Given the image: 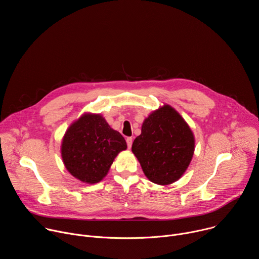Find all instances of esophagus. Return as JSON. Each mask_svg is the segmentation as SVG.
<instances>
[{
	"label": "esophagus",
	"mask_w": 259,
	"mask_h": 259,
	"mask_svg": "<svg viewBox=\"0 0 259 259\" xmlns=\"http://www.w3.org/2000/svg\"><path fill=\"white\" fill-rule=\"evenodd\" d=\"M126 142H127V146H128V149H131V146H132V142H133V139H132V137H127V138H126Z\"/></svg>",
	"instance_id": "obj_1"
}]
</instances>
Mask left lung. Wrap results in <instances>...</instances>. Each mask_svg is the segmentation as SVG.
<instances>
[{
	"instance_id": "1",
	"label": "left lung",
	"mask_w": 259,
	"mask_h": 259,
	"mask_svg": "<svg viewBox=\"0 0 259 259\" xmlns=\"http://www.w3.org/2000/svg\"><path fill=\"white\" fill-rule=\"evenodd\" d=\"M195 150L192 130L170 105L145 119L132 144L145 176L157 184H170L189 167Z\"/></svg>"
}]
</instances>
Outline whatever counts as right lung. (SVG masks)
<instances>
[{
    "instance_id": "1",
    "label": "right lung",
    "mask_w": 259,
    "mask_h": 259,
    "mask_svg": "<svg viewBox=\"0 0 259 259\" xmlns=\"http://www.w3.org/2000/svg\"><path fill=\"white\" fill-rule=\"evenodd\" d=\"M127 149L124 137L99 115H84L66 131L61 145L68 172L87 183L100 181L117 155Z\"/></svg>"
}]
</instances>
